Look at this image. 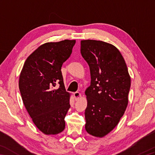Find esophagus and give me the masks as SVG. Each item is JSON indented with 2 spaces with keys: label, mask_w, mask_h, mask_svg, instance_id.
Instances as JSON below:
<instances>
[{
  "label": "esophagus",
  "mask_w": 155,
  "mask_h": 155,
  "mask_svg": "<svg viewBox=\"0 0 155 155\" xmlns=\"http://www.w3.org/2000/svg\"><path fill=\"white\" fill-rule=\"evenodd\" d=\"M73 96L74 97V99L76 101H77L81 98V93L79 92H75V93H74L73 94Z\"/></svg>",
  "instance_id": "34e87169"
}]
</instances>
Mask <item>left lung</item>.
Listing matches in <instances>:
<instances>
[{
  "instance_id": "left-lung-1",
  "label": "left lung",
  "mask_w": 155,
  "mask_h": 155,
  "mask_svg": "<svg viewBox=\"0 0 155 155\" xmlns=\"http://www.w3.org/2000/svg\"><path fill=\"white\" fill-rule=\"evenodd\" d=\"M81 53L89 66L91 85L85 94V129L91 135L103 137L118 124L128 104L130 77L120 51L107 42H81Z\"/></svg>"
}]
</instances>
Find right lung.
<instances>
[{"mask_svg": "<svg viewBox=\"0 0 155 155\" xmlns=\"http://www.w3.org/2000/svg\"><path fill=\"white\" fill-rule=\"evenodd\" d=\"M75 42L64 40L40 46L27 58L20 74L23 103L36 127L45 134H57L65 128L70 94L65 89L61 67Z\"/></svg>", "mask_w": 155, "mask_h": 155, "instance_id": "add662e5", "label": "right lung"}]
</instances>
